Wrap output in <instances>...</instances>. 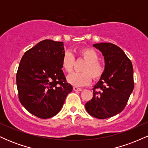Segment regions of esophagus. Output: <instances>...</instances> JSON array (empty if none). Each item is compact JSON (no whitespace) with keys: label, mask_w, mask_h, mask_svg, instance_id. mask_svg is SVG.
Instances as JSON below:
<instances>
[{"label":"esophagus","mask_w":148,"mask_h":148,"mask_svg":"<svg viewBox=\"0 0 148 148\" xmlns=\"http://www.w3.org/2000/svg\"><path fill=\"white\" fill-rule=\"evenodd\" d=\"M73 89H74V91H81V90H82V89H81V88L76 87V86H75V87L73 88Z\"/></svg>","instance_id":"esophagus-1"}]
</instances>
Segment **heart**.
<instances>
[{
	"label": "heart",
	"instance_id": "heart-1",
	"mask_svg": "<svg viewBox=\"0 0 148 148\" xmlns=\"http://www.w3.org/2000/svg\"><path fill=\"white\" fill-rule=\"evenodd\" d=\"M78 53L80 57L86 61V63L81 69L83 72L72 74L67 77V81L74 86H84L91 82L92 77L94 80L99 79L103 75L104 69L98 62L99 56L97 53L93 49L82 48L78 51ZM74 60L75 59L72 53L69 51L64 53L61 60V66L67 74L72 72Z\"/></svg>",
	"mask_w": 148,
	"mask_h": 148
}]
</instances>
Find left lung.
I'll use <instances>...</instances> for the list:
<instances>
[{
    "label": "left lung",
    "instance_id": "left-lung-1",
    "mask_svg": "<svg viewBox=\"0 0 148 148\" xmlns=\"http://www.w3.org/2000/svg\"><path fill=\"white\" fill-rule=\"evenodd\" d=\"M93 47L103 56L105 67L102 76L93 88L92 98L85 107L92 116L106 119L120 113L127 105L134 87L133 66L118 46L102 42Z\"/></svg>",
    "mask_w": 148,
    "mask_h": 148
}]
</instances>
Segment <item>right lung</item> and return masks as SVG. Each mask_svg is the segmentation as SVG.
<instances>
[{"label":"right lung","instance_id":"right-lung-1","mask_svg":"<svg viewBox=\"0 0 148 148\" xmlns=\"http://www.w3.org/2000/svg\"><path fill=\"white\" fill-rule=\"evenodd\" d=\"M64 53L63 42L45 40L27 51L20 61L16 77L18 99L37 118L55 116L72 91L62 70Z\"/></svg>","mask_w":148,"mask_h":148}]
</instances>
